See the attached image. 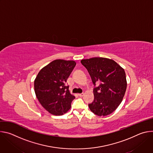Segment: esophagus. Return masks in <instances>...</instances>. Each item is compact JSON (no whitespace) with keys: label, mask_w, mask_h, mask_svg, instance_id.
<instances>
[{"label":"esophagus","mask_w":153,"mask_h":153,"mask_svg":"<svg viewBox=\"0 0 153 153\" xmlns=\"http://www.w3.org/2000/svg\"><path fill=\"white\" fill-rule=\"evenodd\" d=\"M84 95V94L83 93H80V94H78V96H79V97H82Z\"/></svg>","instance_id":"obj_1"}]
</instances>
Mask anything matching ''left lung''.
Returning a JSON list of instances; mask_svg holds the SVG:
<instances>
[{
  "mask_svg": "<svg viewBox=\"0 0 153 153\" xmlns=\"http://www.w3.org/2000/svg\"><path fill=\"white\" fill-rule=\"evenodd\" d=\"M93 83L100 82L94 89V101L88 105L90 110L99 116L114 112L124 97L127 82L124 69L114 60L105 57L82 59Z\"/></svg>",
  "mask_w": 153,
  "mask_h": 153,
  "instance_id": "8db88e82",
  "label": "left lung"
}]
</instances>
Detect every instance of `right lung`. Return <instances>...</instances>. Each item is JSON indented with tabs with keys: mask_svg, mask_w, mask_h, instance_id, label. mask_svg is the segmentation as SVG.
<instances>
[{
	"mask_svg": "<svg viewBox=\"0 0 153 153\" xmlns=\"http://www.w3.org/2000/svg\"><path fill=\"white\" fill-rule=\"evenodd\" d=\"M76 64L74 60H53L40 70L34 80L38 100L53 115H63L71 108L75 96L70 93L66 82Z\"/></svg>",
	"mask_w": 153,
	"mask_h": 153,
	"instance_id": "1",
	"label": "right lung"
}]
</instances>
